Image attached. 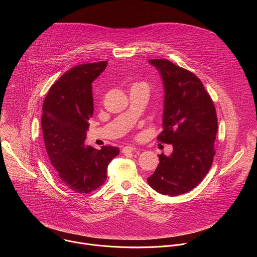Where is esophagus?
<instances>
[{"label":"esophagus","instance_id":"34e87169","mask_svg":"<svg viewBox=\"0 0 257 257\" xmlns=\"http://www.w3.org/2000/svg\"><path fill=\"white\" fill-rule=\"evenodd\" d=\"M136 150H137V149H136V148H134V146H132V145H127V146H125V148H123L122 152H123L124 154H126V153L134 152V151H136Z\"/></svg>","mask_w":257,"mask_h":257}]
</instances>
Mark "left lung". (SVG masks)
Wrapping results in <instances>:
<instances>
[{"label": "left lung", "mask_w": 257, "mask_h": 257, "mask_svg": "<svg viewBox=\"0 0 257 257\" xmlns=\"http://www.w3.org/2000/svg\"><path fill=\"white\" fill-rule=\"evenodd\" d=\"M149 62L160 72L165 91L158 140L172 144L173 153L159 156L160 164L148 182L157 192L176 196L196 187L209 171L217 118L209 94L193 73L165 59Z\"/></svg>", "instance_id": "obj_1"}]
</instances>
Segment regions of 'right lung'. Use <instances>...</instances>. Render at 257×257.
Masks as SVG:
<instances>
[{
  "label": "right lung",
  "instance_id": "1",
  "mask_svg": "<svg viewBox=\"0 0 257 257\" xmlns=\"http://www.w3.org/2000/svg\"><path fill=\"white\" fill-rule=\"evenodd\" d=\"M106 61L75 66L50 88L44 104L42 129L48 157L60 181L77 193H89L106 180L107 166L120 153L84 143L93 114L92 82Z\"/></svg>",
  "mask_w": 257,
  "mask_h": 257
}]
</instances>
